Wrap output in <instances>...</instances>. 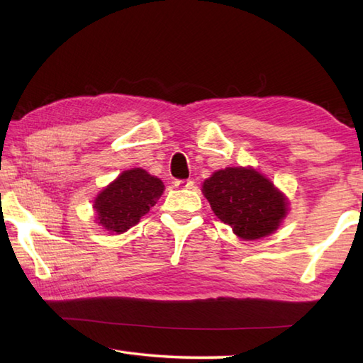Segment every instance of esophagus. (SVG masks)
<instances>
[{"label": "esophagus", "mask_w": 363, "mask_h": 363, "mask_svg": "<svg viewBox=\"0 0 363 363\" xmlns=\"http://www.w3.org/2000/svg\"><path fill=\"white\" fill-rule=\"evenodd\" d=\"M173 186H174L176 189H181V190H184V189H191V187H194V181H190V179H176V181L173 182Z\"/></svg>", "instance_id": "obj_1"}]
</instances>
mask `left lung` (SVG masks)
<instances>
[{"label":"left lung","mask_w":363,"mask_h":363,"mask_svg":"<svg viewBox=\"0 0 363 363\" xmlns=\"http://www.w3.org/2000/svg\"><path fill=\"white\" fill-rule=\"evenodd\" d=\"M213 213L243 240L269 235L287 213V201L265 176L252 168H225L203 184Z\"/></svg>","instance_id":"left-lung-1"}]
</instances>
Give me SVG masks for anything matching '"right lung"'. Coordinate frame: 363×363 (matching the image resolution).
I'll return each instance as SVG.
<instances>
[{
    "mask_svg": "<svg viewBox=\"0 0 363 363\" xmlns=\"http://www.w3.org/2000/svg\"><path fill=\"white\" fill-rule=\"evenodd\" d=\"M164 184L142 168L123 172L95 199L98 223L111 233L121 234L135 226L157 203Z\"/></svg>",
    "mask_w": 363,
    "mask_h": 363,
    "instance_id": "add662e5",
    "label": "right lung"
}]
</instances>
